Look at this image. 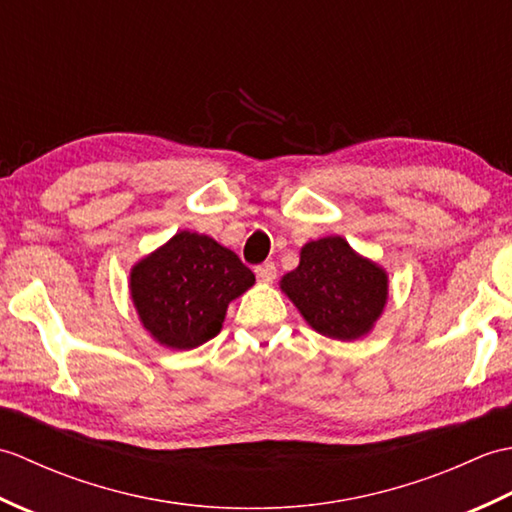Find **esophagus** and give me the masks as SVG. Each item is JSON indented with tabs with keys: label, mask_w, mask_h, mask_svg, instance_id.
I'll return each instance as SVG.
<instances>
[{
	"label": "esophagus",
	"mask_w": 512,
	"mask_h": 512,
	"mask_svg": "<svg viewBox=\"0 0 512 512\" xmlns=\"http://www.w3.org/2000/svg\"><path fill=\"white\" fill-rule=\"evenodd\" d=\"M255 275H257V279H262V281H273L277 277V266L273 262L259 264V266H255Z\"/></svg>",
	"instance_id": "34e87169"
}]
</instances>
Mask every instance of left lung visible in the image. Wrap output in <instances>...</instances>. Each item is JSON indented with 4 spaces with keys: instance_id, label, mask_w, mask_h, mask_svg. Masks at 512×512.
I'll return each instance as SVG.
<instances>
[{
    "instance_id": "8db88e82",
    "label": "left lung",
    "mask_w": 512,
    "mask_h": 512,
    "mask_svg": "<svg viewBox=\"0 0 512 512\" xmlns=\"http://www.w3.org/2000/svg\"><path fill=\"white\" fill-rule=\"evenodd\" d=\"M281 290L314 330L352 341L372 330L383 312L387 275L343 237H323L301 248V262L281 279Z\"/></svg>"
}]
</instances>
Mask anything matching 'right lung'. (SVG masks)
Returning <instances> with one entry per match:
<instances>
[{"instance_id":"add662e5","label":"right lung","mask_w":512,"mask_h":512,"mask_svg":"<svg viewBox=\"0 0 512 512\" xmlns=\"http://www.w3.org/2000/svg\"><path fill=\"white\" fill-rule=\"evenodd\" d=\"M255 284L233 250L182 231L132 270V299L162 345L191 350L220 332L228 303Z\"/></svg>"}]
</instances>
